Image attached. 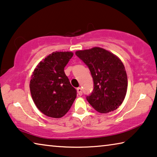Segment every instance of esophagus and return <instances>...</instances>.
Segmentation results:
<instances>
[{
    "mask_svg": "<svg viewBox=\"0 0 157 157\" xmlns=\"http://www.w3.org/2000/svg\"><path fill=\"white\" fill-rule=\"evenodd\" d=\"M77 93H78L79 95H82V94H83V90H82V88H80V87L77 88Z\"/></svg>",
    "mask_w": 157,
    "mask_h": 157,
    "instance_id": "esophagus-1",
    "label": "esophagus"
}]
</instances>
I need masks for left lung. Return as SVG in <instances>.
Returning <instances> with one entry per match:
<instances>
[{
    "instance_id": "left-lung-1",
    "label": "left lung",
    "mask_w": 157,
    "mask_h": 157,
    "mask_svg": "<svg viewBox=\"0 0 157 157\" xmlns=\"http://www.w3.org/2000/svg\"><path fill=\"white\" fill-rule=\"evenodd\" d=\"M78 56L90 69L94 88L86 99L100 113L117 109L126 97L128 78L126 69L119 57L103 48L95 47L78 50Z\"/></svg>"
}]
</instances>
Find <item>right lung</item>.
Wrapping results in <instances>:
<instances>
[{
	"mask_svg": "<svg viewBox=\"0 0 157 157\" xmlns=\"http://www.w3.org/2000/svg\"><path fill=\"white\" fill-rule=\"evenodd\" d=\"M73 55L71 52H52L40 62L31 75V97L38 109L48 117H62L76 98V90L64 71Z\"/></svg>",
	"mask_w": 157,
	"mask_h": 157,
	"instance_id": "right-lung-1",
	"label": "right lung"
}]
</instances>
